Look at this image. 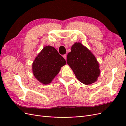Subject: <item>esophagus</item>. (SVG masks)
I'll use <instances>...</instances> for the list:
<instances>
[{
    "instance_id": "obj_1",
    "label": "esophagus",
    "mask_w": 126,
    "mask_h": 126,
    "mask_svg": "<svg viewBox=\"0 0 126 126\" xmlns=\"http://www.w3.org/2000/svg\"><path fill=\"white\" fill-rule=\"evenodd\" d=\"M63 57L64 58V59H66V58H67V55L65 54V55H63Z\"/></svg>"
}]
</instances>
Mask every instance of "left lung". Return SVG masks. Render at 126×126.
<instances>
[{
    "label": "left lung",
    "instance_id": "8db88e82",
    "mask_svg": "<svg viewBox=\"0 0 126 126\" xmlns=\"http://www.w3.org/2000/svg\"><path fill=\"white\" fill-rule=\"evenodd\" d=\"M67 62L76 77L83 84L90 85L97 81L100 75L99 65L94 55L80 43H76L68 53Z\"/></svg>",
    "mask_w": 126,
    "mask_h": 126
}]
</instances>
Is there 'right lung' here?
Here are the masks:
<instances>
[{"label": "right lung", "mask_w": 126, "mask_h": 126, "mask_svg": "<svg viewBox=\"0 0 126 126\" xmlns=\"http://www.w3.org/2000/svg\"><path fill=\"white\" fill-rule=\"evenodd\" d=\"M66 63V60L55 48L46 46L32 63L33 74L39 81L45 85L49 84Z\"/></svg>", "instance_id": "right-lung-1"}]
</instances>
